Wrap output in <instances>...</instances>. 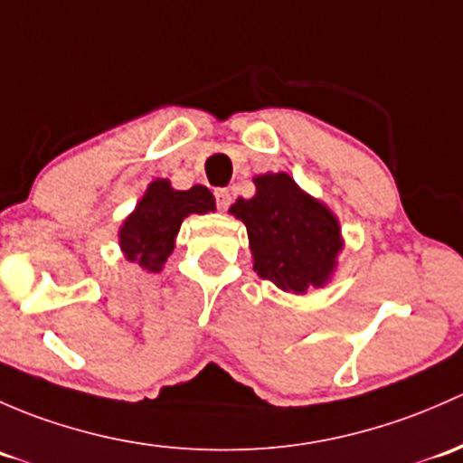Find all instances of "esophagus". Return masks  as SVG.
Returning <instances> with one entry per match:
<instances>
[{"mask_svg": "<svg viewBox=\"0 0 463 463\" xmlns=\"http://www.w3.org/2000/svg\"><path fill=\"white\" fill-rule=\"evenodd\" d=\"M213 196H216V204L221 212H225V209L230 207V203H232L230 189H216V192H213Z\"/></svg>", "mask_w": 463, "mask_h": 463, "instance_id": "esophagus-1", "label": "esophagus"}]
</instances>
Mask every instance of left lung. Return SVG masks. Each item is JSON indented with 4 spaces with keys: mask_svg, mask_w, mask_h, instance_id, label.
I'll return each mask as SVG.
<instances>
[{
    "mask_svg": "<svg viewBox=\"0 0 463 463\" xmlns=\"http://www.w3.org/2000/svg\"><path fill=\"white\" fill-rule=\"evenodd\" d=\"M254 184V196L238 198L230 213L247 227L256 274L289 294L326 288L345 245L335 212L285 171L256 175Z\"/></svg>",
    "mask_w": 463,
    "mask_h": 463,
    "instance_id": "8db88e82",
    "label": "left lung"
}]
</instances>
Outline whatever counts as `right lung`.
Segmentation results:
<instances>
[{
    "label": "right lung",
    "mask_w": 463,
    "mask_h": 463,
    "mask_svg": "<svg viewBox=\"0 0 463 463\" xmlns=\"http://www.w3.org/2000/svg\"><path fill=\"white\" fill-rule=\"evenodd\" d=\"M216 209V198L204 184H194L187 192L171 187L166 178L151 180L136 209L125 218L118 232L120 250L128 263L145 271H162L175 247L180 225L192 213H209Z\"/></svg>",
    "instance_id": "obj_1"
}]
</instances>
